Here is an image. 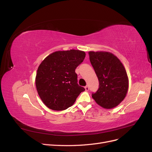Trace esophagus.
<instances>
[{"label": "esophagus", "mask_w": 152, "mask_h": 152, "mask_svg": "<svg viewBox=\"0 0 152 152\" xmlns=\"http://www.w3.org/2000/svg\"><path fill=\"white\" fill-rule=\"evenodd\" d=\"M85 89H86V91H89V86H85Z\"/></svg>", "instance_id": "obj_1"}]
</instances>
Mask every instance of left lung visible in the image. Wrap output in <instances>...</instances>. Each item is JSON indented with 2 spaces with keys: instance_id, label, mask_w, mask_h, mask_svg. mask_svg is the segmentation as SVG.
I'll list each match as a JSON object with an SVG mask.
<instances>
[{
  "instance_id": "obj_1",
  "label": "left lung",
  "mask_w": 152,
  "mask_h": 152,
  "mask_svg": "<svg viewBox=\"0 0 152 152\" xmlns=\"http://www.w3.org/2000/svg\"><path fill=\"white\" fill-rule=\"evenodd\" d=\"M89 59L99 80V89L92 97L104 109L116 107L126 98L129 78L115 55L107 51H89Z\"/></svg>"
}]
</instances>
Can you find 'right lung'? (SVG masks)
<instances>
[{"mask_svg": "<svg viewBox=\"0 0 152 152\" xmlns=\"http://www.w3.org/2000/svg\"><path fill=\"white\" fill-rule=\"evenodd\" d=\"M84 51L70 49L50 54L41 62L35 77L38 94L44 104L56 111L66 110L85 91L77 84L75 69L83 61Z\"/></svg>", "mask_w": 152, "mask_h": 152, "instance_id": "1", "label": "right lung"}]
</instances>
